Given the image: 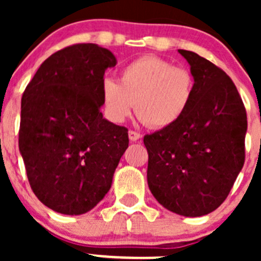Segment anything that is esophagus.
<instances>
[{
    "label": "esophagus",
    "instance_id": "34e87169",
    "mask_svg": "<svg viewBox=\"0 0 261 261\" xmlns=\"http://www.w3.org/2000/svg\"><path fill=\"white\" fill-rule=\"evenodd\" d=\"M128 138H130L131 141H139L141 139V134L136 133V131L130 130L128 131Z\"/></svg>",
    "mask_w": 261,
    "mask_h": 261
}]
</instances>
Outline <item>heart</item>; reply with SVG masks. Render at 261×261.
<instances>
[{"mask_svg":"<svg viewBox=\"0 0 261 261\" xmlns=\"http://www.w3.org/2000/svg\"><path fill=\"white\" fill-rule=\"evenodd\" d=\"M105 114L112 122H123L133 111L150 128H165L183 117L194 96V77L187 68L155 55H146L122 68L118 83L103 81Z\"/></svg>","mask_w":261,"mask_h":261,"instance_id":"1","label":"heart"}]
</instances>
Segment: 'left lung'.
Returning a JSON list of instances; mask_svg holds the SVG:
<instances>
[{
  "instance_id": "left-lung-1",
  "label": "left lung",
  "mask_w": 261,
  "mask_h": 261,
  "mask_svg": "<svg viewBox=\"0 0 261 261\" xmlns=\"http://www.w3.org/2000/svg\"><path fill=\"white\" fill-rule=\"evenodd\" d=\"M178 51L191 65L193 101L177 123L144 136L147 184L163 207L198 217L223 203L243 169L247 117L221 68L193 51Z\"/></svg>"
}]
</instances>
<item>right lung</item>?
I'll return each instance as SVG.
<instances>
[{
	"instance_id": "add662e5",
	"label": "right lung",
	"mask_w": 261,
	"mask_h": 261,
	"mask_svg": "<svg viewBox=\"0 0 261 261\" xmlns=\"http://www.w3.org/2000/svg\"><path fill=\"white\" fill-rule=\"evenodd\" d=\"M116 58L97 44L50 55L21 98L18 149L31 189L63 215H82L110 191L128 146L125 126L101 112L105 70Z\"/></svg>"
}]
</instances>
